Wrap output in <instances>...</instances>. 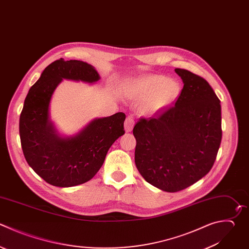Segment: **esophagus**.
<instances>
[{
	"instance_id": "obj_1",
	"label": "esophagus",
	"mask_w": 249,
	"mask_h": 249,
	"mask_svg": "<svg viewBox=\"0 0 249 249\" xmlns=\"http://www.w3.org/2000/svg\"><path fill=\"white\" fill-rule=\"evenodd\" d=\"M134 124H135L134 120L132 119V117H129V116H128V117L125 119V122H124V130H125L126 132H130V131L132 130Z\"/></svg>"
}]
</instances>
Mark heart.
Segmentation results:
<instances>
[{"instance_id":"b5f03b06","label":"heart","mask_w":249,"mask_h":249,"mask_svg":"<svg viewBox=\"0 0 249 249\" xmlns=\"http://www.w3.org/2000/svg\"><path fill=\"white\" fill-rule=\"evenodd\" d=\"M180 85L162 75H148L125 88V95L135 102H145V111L155 113L171 105L180 94Z\"/></svg>"}]
</instances>
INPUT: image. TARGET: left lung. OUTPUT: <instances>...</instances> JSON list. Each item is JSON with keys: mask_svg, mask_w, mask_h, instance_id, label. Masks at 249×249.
<instances>
[{"mask_svg": "<svg viewBox=\"0 0 249 249\" xmlns=\"http://www.w3.org/2000/svg\"><path fill=\"white\" fill-rule=\"evenodd\" d=\"M184 87L173 106L133 128L135 164L142 177L164 192L186 189L211 169L222 139L221 105L209 84L175 69Z\"/></svg>", "mask_w": 249, "mask_h": 249, "instance_id": "8db88e82", "label": "left lung"}]
</instances>
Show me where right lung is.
Wrapping results in <instances>:
<instances>
[{
	"label": "right lung",
	"mask_w": 249,
	"mask_h": 249,
	"mask_svg": "<svg viewBox=\"0 0 249 249\" xmlns=\"http://www.w3.org/2000/svg\"><path fill=\"white\" fill-rule=\"evenodd\" d=\"M63 80L97 83L93 66L63 58L50 64L29 89L19 120L22 151L28 164L46 182L73 187L89 181L102 166L113 143L124 134L125 115L96 118L74 135H61L51 120L50 105Z\"/></svg>",
	"instance_id": "right-lung-1"
}]
</instances>
